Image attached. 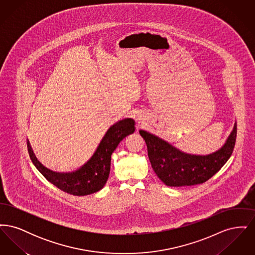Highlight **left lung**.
Instances as JSON below:
<instances>
[{
    "instance_id": "8db88e82",
    "label": "left lung",
    "mask_w": 255,
    "mask_h": 255,
    "mask_svg": "<svg viewBox=\"0 0 255 255\" xmlns=\"http://www.w3.org/2000/svg\"><path fill=\"white\" fill-rule=\"evenodd\" d=\"M139 133L145 140L148 157L158 178L167 186H188L209 180L231 158L236 141L237 125L234 124L224 145L206 156L186 154L143 130Z\"/></svg>"
}]
</instances>
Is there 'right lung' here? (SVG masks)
Wrapping results in <instances>:
<instances>
[{
    "instance_id": "1",
    "label": "right lung",
    "mask_w": 255,
    "mask_h": 255,
    "mask_svg": "<svg viewBox=\"0 0 255 255\" xmlns=\"http://www.w3.org/2000/svg\"><path fill=\"white\" fill-rule=\"evenodd\" d=\"M133 132L134 121L132 119H124L115 123L101 139L92 158L79 169L70 173L53 172L45 167L37 159L28 140L27 150L35 167L49 182L69 194L85 196L103 188L109 178L113 152L125 136Z\"/></svg>"
}]
</instances>
